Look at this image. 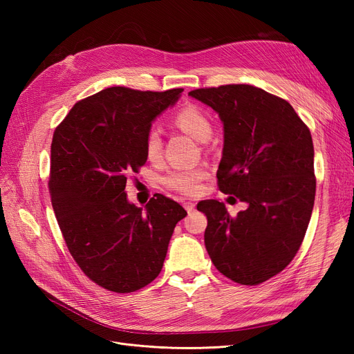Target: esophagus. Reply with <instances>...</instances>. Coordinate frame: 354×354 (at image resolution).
<instances>
[{
	"label": "esophagus",
	"mask_w": 354,
	"mask_h": 354,
	"mask_svg": "<svg viewBox=\"0 0 354 354\" xmlns=\"http://www.w3.org/2000/svg\"><path fill=\"white\" fill-rule=\"evenodd\" d=\"M195 207H196V205H195L194 202H189V201H187V202H185V208H186V211H187V212L195 211Z\"/></svg>",
	"instance_id": "obj_1"
}]
</instances>
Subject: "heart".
Segmentation results:
<instances>
[{
  "label": "heart",
  "instance_id": "1",
  "mask_svg": "<svg viewBox=\"0 0 354 354\" xmlns=\"http://www.w3.org/2000/svg\"><path fill=\"white\" fill-rule=\"evenodd\" d=\"M174 124L185 133L198 140H207L211 136L212 125L208 115L196 104H186L178 109L174 116ZM145 152L151 160H158L162 155V138L155 128L149 130L145 140ZM207 171L203 168H176L164 176V185L183 195H196L201 189V181L205 178Z\"/></svg>",
  "mask_w": 354,
  "mask_h": 354
}]
</instances>
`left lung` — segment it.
<instances>
[{
  "mask_svg": "<svg viewBox=\"0 0 354 354\" xmlns=\"http://www.w3.org/2000/svg\"><path fill=\"white\" fill-rule=\"evenodd\" d=\"M189 94L211 106L224 125L218 189L248 203L236 217L216 199L198 203L208 220L205 248L230 281L263 283L292 261L312 217V134L286 100L254 85L229 84Z\"/></svg>",
  "mask_w": 354,
  "mask_h": 354,
  "instance_id": "obj_1",
  "label": "left lung"
}]
</instances>
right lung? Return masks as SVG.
<instances>
[{"label": "right lung", "instance_id": "right-lung-1", "mask_svg": "<svg viewBox=\"0 0 354 354\" xmlns=\"http://www.w3.org/2000/svg\"><path fill=\"white\" fill-rule=\"evenodd\" d=\"M181 91L104 88L75 103L53 134L48 189L60 232L84 274L108 291L151 283L176 224L187 216L164 195L143 209L125 194L128 177L147 160L152 121Z\"/></svg>", "mask_w": 354, "mask_h": 354}]
</instances>
